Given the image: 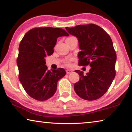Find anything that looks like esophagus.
Instances as JSON below:
<instances>
[{
  "label": "esophagus",
  "mask_w": 132,
  "mask_h": 132,
  "mask_svg": "<svg viewBox=\"0 0 132 132\" xmlns=\"http://www.w3.org/2000/svg\"><path fill=\"white\" fill-rule=\"evenodd\" d=\"M73 70H71V69H67L66 70V73L67 74H70V73L72 72Z\"/></svg>",
  "instance_id": "esophagus-1"
}]
</instances>
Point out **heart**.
Wrapping results in <instances>:
<instances>
[{
  "label": "heart",
  "mask_w": 132,
  "mask_h": 132,
  "mask_svg": "<svg viewBox=\"0 0 132 132\" xmlns=\"http://www.w3.org/2000/svg\"><path fill=\"white\" fill-rule=\"evenodd\" d=\"M70 38V37H69ZM71 59H66V61H65V62H64V63H65V64H66L67 66H70V64H71V63H70V62H71Z\"/></svg>",
  "instance_id": "heart-1"
}]
</instances>
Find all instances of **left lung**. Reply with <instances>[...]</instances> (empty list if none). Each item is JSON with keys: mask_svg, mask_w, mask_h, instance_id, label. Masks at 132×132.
<instances>
[{"mask_svg": "<svg viewBox=\"0 0 132 132\" xmlns=\"http://www.w3.org/2000/svg\"><path fill=\"white\" fill-rule=\"evenodd\" d=\"M69 34L77 37L79 48V65H90V71L76 70L80 80L74 85L78 96L93 101L101 97L115 77L117 54L109 35L100 26L94 24L66 27Z\"/></svg>", "mask_w": 132, "mask_h": 132, "instance_id": "1", "label": "left lung"}]
</instances>
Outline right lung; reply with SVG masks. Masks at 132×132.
I'll use <instances>...</instances> for the list:
<instances>
[{
    "label": "right lung",
    "instance_id": "1",
    "mask_svg": "<svg viewBox=\"0 0 132 132\" xmlns=\"http://www.w3.org/2000/svg\"><path fill=\"white\" fill-rule=\"evenodd\" d=\"M69 36L59 28H34L26 33L20 42L17 64L19 80L26 93L38 101H45L57 90L58 80L66 75L63 68L47 70L45 57L53 53L59 37Z\"/></svg>",
    "mask_w": 132,
    "mask_h": 132
}]
</instances>
